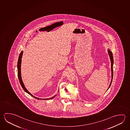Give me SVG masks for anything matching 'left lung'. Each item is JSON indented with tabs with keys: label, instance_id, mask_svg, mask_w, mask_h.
Returning a JSON list of instances; mask_svg holds the SVG:
<instances>
[{
	"label": "left lung",
	"instance_id": "1",
	"mask_svg": "<svg viewBox=\"0 0 130 130\" xmlns=\"http://www.w3.org/2000/svg\"><path fill=\"white\" fill-rule=\"evenodd\" d=\"M108 53L109 55V58L110 60V62H111V82L109 84V86L108 89L107 90H108V89H109V87L110 86L111 84L112 81V78H113V63H114V60H113V54L112 53L111 51L109 50V49H108Z\"/></svg>",
	"mask_w": 130,
	"mask_h": 130
}]
</instances>
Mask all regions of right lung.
Returning a JSON list of instances; mask_svg holds the SVG:
<instances>
[{"mask_svg": "<svg viewBox=\"0 0 130 130\" xmlns=\"http://www.w3.org/2000/svg\"><path fill=\"white\" fill-rule=\"evenodd\" d=\"M23 51H22L21 52L20 54L19 55V57L18 61V63H17V69H18V76L19 79V81L20 83L21 84V86L22 87L23 89L24 90V91H25V92H26L27 93L29 94L30 95L33 96L34 98H36L38 100H51V99H52L53 98H54V97H55V96L56 95H55V96H54L53 97H52L51 98H47V99H40V98H37L36 97H35L32 94L30 93V92L29 91H28L27 89H26L25 86V85L23 83V81L22 80V78H21V58L22 57V55H23ZM59 91V90H58Z\"/></svg>", "mask_w": 130, "mask_h": 130, "instance_id": "obj_1", "label": "right lung"}]
</instances>
